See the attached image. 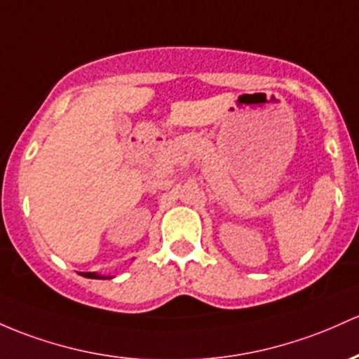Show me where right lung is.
Wrapping results in <instances>:
<instances>
[{
    "instance_id": "1",
    "label": "right lung",
    "mask_w": 359,
    "mask_h": 359,
    "mask_svg": "<svg viewBox=\"0 0 359 359\" xmlns=\"http://www.w3.org/2000/svg\"><path fill=\"white\" fill-rule=\"evenodd\" d=\"M85 278H92V279H110L112 276H100L97 273H83Z\"/></svg>"
}]
</instances>
